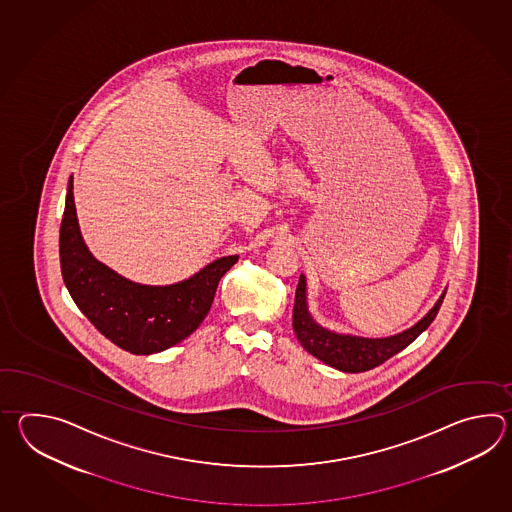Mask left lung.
Here are the masks:
<instances>
[{
    "label": "left lung",
    "mask_w": 512,
    "mask_h": 512,
    "mask_svg": "<svg viewBox=\"0 0 512 512\" xmlns=\"http://www.w3.org/2000/svg\"><path fill=\"white\" fill-rule=\"evenodd\" d=\"M445 293L439 296L434 307L421 318L414 327L406 329L399 335L388 338H360L351 335H338L318 326L307 311L305 304V278L300 276V282L294 294L293 329L298 342L304 346L316 359L326 362L327 366L337 368L346 373H360L373 370L382 362L392 359L395 353L410 346L426 327L434 322L439 307L443 304Z\"/></svg>",
    "instance_id": "8db88e82"
}]
</instances>
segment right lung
I'll return each mask as SVG.
<instances>
[{
  "instance_id": "1",
  "label": "right lung",
  "mask_w": 512,
  "mask_h": 512,
  "mask_svg": "<svg viewBox=\"0 0 512 512\" xmlns=\"http://www.w3.org/2000/svg\"><path fill=\"white\" fill-rule=\"evenodd\" d=\"M236 261L238 256L219 258L175 285L152 287L130 282L87 251L69 179L60 225L64 283L87 320L119 348L135 355H152L190 337L208 315L219 280Z\"/></svg>"
}]
</instances>
